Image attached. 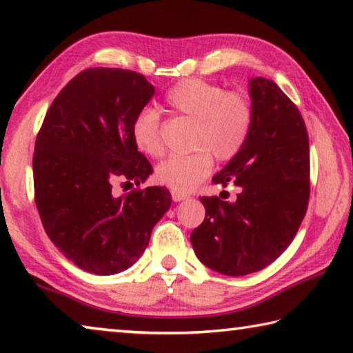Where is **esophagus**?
Segmentation results:
<instances>
[{
  "instance_id": "34e87169",
  "label": "esophagus",
  "mask_w": 353,
  "mask_h": 353,
  "mask_svg": "<svg viewBox=\"0 0 353 353\" xmlns=\"http://www.w3.org/2000/svg\"><path fill=\"white\" fill-rule=\"evenodd\" d=\"M171 196H172V201H174V202H181V201L188 198L187 193H182V191H176V190L171 191Z\"/></svg>"
}]
</instances>
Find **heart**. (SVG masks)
<instances>
[{"mask_svg":"<svg viewBox=\"0 0 353 353\" xmlns=\"http://www.w3.org/2000/svg\"><path fill=\"white\" fill-rule=\"evenodd\" d=\"M166 105L177 115L196 121L193 151L171 155L155 168V179L176 191H190L210 174L213 156L230 160L241 151L254 123V109L240 92H225L218 83L202 79H185L166 93ZM135 146L149 157L165 152L162 123L159 113L149 109L139 112L132 123Z\"/></svg>","mask_w":353,"mask_h":353,"instance_id":"1","label":"heart"}]
</instances>
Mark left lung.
Instances as JSON below:
<instances>
[{
	"label": "left lung",
	"instance_id": "obj_1",
	"mask_svg": "<svg viewBox=\"0 0 353 353\" xmlns=\"http://www.w3.org/2000/svg\"><path fill=\"white\" fill-rule=\"evenodd\" d=\"M254 123L246 145L213 177L234 182L235 202L204 196L205 218L191 232L194 254L224 276L270 266L290 246L307 213L310 148L296 104L265 77L249 81Z\"/></svg>",
	"mask_w": 353,
	"mask_h": 353
}]
</instances>
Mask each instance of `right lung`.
I'll list each match as a JSON object with an SVG mask.
<instances>
[{
    "instance_id": "right-lung-1",
    "label": "right lung",
    "mask_w": 353,
    "mask_h": 353,
    "mask_svg": "<svg viewBox=\"0 0 353 353\" xmlns=\"http://www.w3.org/2000/svg\"><path fill=\"white\" fill-rule=\"evenodd\" d=\"M154 97L137 71L88 68L65 85L35 140L34 196L46 235L81 270L110 276L140 259L168 212L165 187L115 196L117 182L152 172L132 140V123Z\"/></svg>"
}]
</instances>
